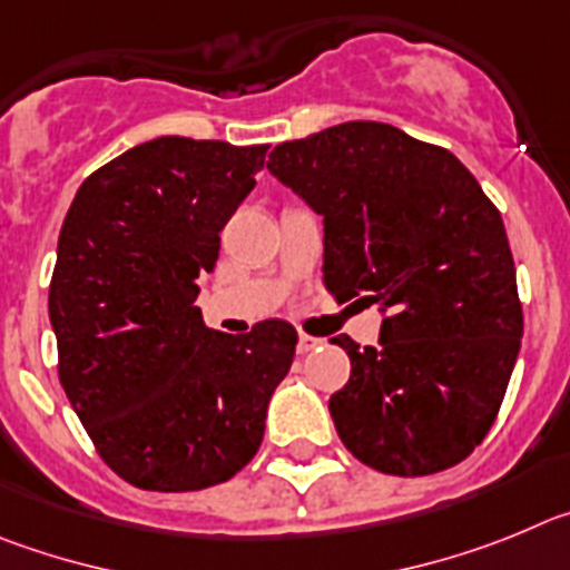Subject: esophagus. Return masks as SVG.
<instances>
[{"instance_id":"34e87169","label":"esophagus","mask_w":570,"mask_h":570,"mask_svg":"<svg viewBox=\"0 0 570 570\" xmlns=\"http://www.w3.org/2000/svg\"><path fill=\"white\" fill-rule=\"evenodd\" d=\"M321 343H323L321 337H312V335H306V332H301V335H297V352H301V355H306V352L317 348Z\"/></svg>"}]
</instances>
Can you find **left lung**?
Returning a JSON list of instances; mask_svg holds the SVG:
<instances>
[{
	"mask_svg": "<svg viewBox=\"0 0 570 570\" xmlns=\"http://www.w3.org/2000/svg\"><path fill=\"white\" fill-rule=\"evenodd\" d=\"M269 173L323 215V284L389 312L381 346L346 348L330 397L343 445L374 471L423 476L483 443L509 389L522 304L500 209L445 147L346 121L273 150Z\"/></svg>",
	"mask_w": 570,
	"mask_h": 570,
	"instance_id": "obj_1",
	"label": "left lung"
}]
</instances>
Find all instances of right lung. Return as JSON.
Masks as SVG:
<instances>
[{
  "mask_svg": "<svg viewBox=\"0 0 570 570\" xmlns=\"http://www.w3.org/2000/svg\"><path fill=\"white\" fill-rule=\"evenodd\" d=\"M269 145L161 136L85 178L59 233V381L99 458L145 491H202L255 458L297 332H213L196 306Z\"/></svg>",
  "mask_w": 570,
  "mask_h": 570,
  "instance_id": "add662e5",
  "label": "right lung"
}]
</instances>
